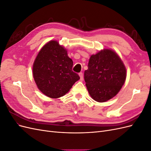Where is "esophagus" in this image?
Wrapping results in <instances>:
<instances>
[{"label": "esophagus", "mask_w": 151, "mask_h": 151, "mask_svg": "<svg viewBox=\"0 0 151 151\" xmlns=\"http://www.w3.org/2000/svg\"><path fill=\"white\" fill-rule=\"evenodd\" d=\"M79 76L80 77V80L83 81V72H80L79 74Z\"/></svg>", "instance_id": "1"}]
</instances>
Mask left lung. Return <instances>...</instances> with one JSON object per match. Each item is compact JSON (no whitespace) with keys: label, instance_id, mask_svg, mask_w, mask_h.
Returning <instances> with one entry per match:
<instances>
[{"label":"left lung","instance_id":"obj_1","mask_svg":"<svg viewBox=\"0 0 151 151\" xmlns=\"http://www.w3.org/2000/svg\"><path fill=\"white\" fill-rule=\"evenodd\" d=\"M84 80L88 92L96 101L103 103L115 97L124 84L127 70L118 55L103 49L91 56Z\"/></svg>","mask_w":151,"mask_h":151}]
</instances>
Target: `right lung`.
<instances>
[{
    "instance_id": "add662e5",
    "label": "right lung",
    "mask_w": 151,
    "mask_h": 151,
    "mask_svg": "<svg viewBox=\"0 0 151 151\" xmlns=\"http://www.w3.org/2000/svg\"><path fill=\"white\" fill-rule=\"evenodd\" d=\"M72 66L67 50L57 41H50L40 50L33 65V78L38 89L51 98L66 94L80 79L72 70Z\"/></svg>"
}]
</instances>
